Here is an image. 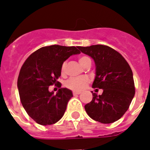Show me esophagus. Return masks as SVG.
<instances>
[{
	"label": "esophagus",
	"mask_w": 150,
	"mask_h": 150,
	"mask_svg": "<svg viewBox=\"0 0 150 150\" xmlns=\"http://www.w3.org/2000/svg\"><path fill=\"white\" fill-rule=\"evenodd\" d=\"M80 93H81V91H73V95H79Z\"/></svg>",
	"instance_id": "obj_1"
}]
</instances>
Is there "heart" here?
Wrapping results in <instances>:
<instances>
[{
	"label": "heart",
	"mask_w": 150,
	"mask_h": 150,
	"mask_svg": "<svg viewBox=\"0 0 150 150\" xmlns=\"http://www.w3.org/2000/svg\"><path fill=\"white\" fill-rule=\"evenodd\" d=\"M79 62L83 67H86L87 65H91V59L88 55H82L79 58ZM67 63L64 62L61 68L62 74H65V69ZM90 79L87 76H81V77H72L69 79L66 83V86L68 88L74 91H80L86 88L87 85L89 83Z\"/></svg>",
	"instance_id": "heart-1"
}]
</instances>
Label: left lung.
<instances>
[{"label": "left lung", "mask_w": 150, "mask_h": 150, "mask_svg": "<svg viewBox=\"0 0 150 150\" xmlns=\"http://www.w3.org/2000/svg\"><path fill=\"white\" fill-rule=\"evenodd\" d=\"M78 48L95 61L96 76L92 87L103 89L100 95L91 91L93 98L85 105L87 114L104 124L117 121L128 110L135 94L129 64L120 52L105 45Z\"/></svg>", "instance_id": "left-lung-1"}]
</instances>
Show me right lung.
I'll return each mask as SVG.
<instances>
[{"label":"right lung","mask_w":150,"mask_h":150,"mask_svg":"<svg viewBox=\"0 0 150 150\" xmlns=\"http://www.w3.org/2000/svg\"><path fill=\"white\" fill-rule=\"evenodd\" d=\"M77 48L60 45L44 46L29 55L21 67L17 81L21 103L28 116L38 124H55L64 114L73 94L71 90L61 88L58 79L64 62L71 55L80 53ZM52 84H58L60 88L56 95L48 91V86Z\"/></svg>","instance_id":"obj_1"}]
</instances>
